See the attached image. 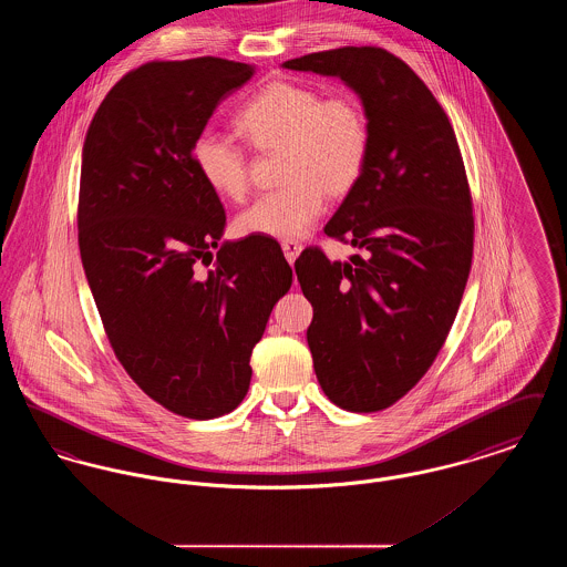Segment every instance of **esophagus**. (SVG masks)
Returning a JSON list of instances; mask_svg holds the SVG:
<instances>
[{"instance_id":"obj_1","label":"esophagus","mask_w":567,"mask_h":567,"mask_svg":"<svg viewBox=\"0 0 567 567\" xmlns=\"http://www.w3.org/2000/svg\"><path fill=\"white\" fill-rule=\"evenodd\" d=\"M301 243H297V240H285L282 243V252H285V257H287V261L289 264H293L297 257H299V252H301Z\"/></svg>"}]
</instances>
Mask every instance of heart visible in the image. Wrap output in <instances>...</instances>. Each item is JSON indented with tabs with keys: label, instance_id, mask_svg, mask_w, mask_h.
Masks as SVG:
<instances>
[{
	"label": "heart",
	"instance_id": "obj_1",
	"mask_svg": "<svg viewBox=\"0 0 567 567\" xmlns=\"http://www.w3.org/2000/svg\"><path fill=\"white\" fill-rule=\"evenodd\" d=\"M238 130L261 153H282V189L259 197L238 216L244 236L293 240L323 215L327 193L354 189L370 157V121L357 97L327 95L297 82H270L240 112ZM193 162L210 189L240 202L252 183L250 159L229 135L204 132Z\"/></svg>",
	"mask_w": 567,
	"mask_h": 567
}]
</instances>
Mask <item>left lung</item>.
Instances as JSON below:
<instances>
[{
	"label": "left lung",
	"instance_id": "1",
	"mask_svg": "<svg viewBox=\"0 0 567 567\" xmlns=\"http://www.w3.org/2000/svg\"><path fill=\"white\" fill-rule=\"evenodd\" d=\"M287 70L340 76L363 102L370 157L324 234L363 255L296 261L312 303L308 347L324 395L378 412L425 377L457 317L472 268V193L457 135L404 61L378 47L303 54Z\"/></svg>",
	"mask_w": 567,
	"mask_h": 567
}]
</instances>
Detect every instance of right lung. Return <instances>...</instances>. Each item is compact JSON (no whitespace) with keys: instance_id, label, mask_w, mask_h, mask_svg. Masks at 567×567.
I'll return each mask as SVG.
<instances>
[{"instance_id":"obj_1","label":"right lung","mask_w":567,"mask_h":567,"mask_svg":"<svg viewBox=\"0 0 567 567\" xmlns=\"http://www.w3.org/2000/svg\"><path fill=\"white\" fill-rule=\"evenodd\" d=\"M250 76L220 56L148 61L110 89L82 146L79 246L110 347L151 400L197 421L240 405L250 352L293 282L276 244H218L225 210L193 162Z\"/></svg>"}]
</instances>
